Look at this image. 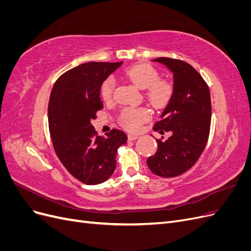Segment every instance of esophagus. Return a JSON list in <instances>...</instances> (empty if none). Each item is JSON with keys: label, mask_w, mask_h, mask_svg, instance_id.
<instances>
[{"label": "esophagus", "mask_w": 251, "mask_h": 251, "mask_svg": "<svg viewBox=\"0 0 251 251\" xmlns=\"http://www.w3.org/2000/svg\"><path fill=\"white\" fill-rule=\"evenodd\" d=\"M138 138V136L137 135H127V139L130 140V141H134V140H136Z\"/></svg>", "instance_id": "obj_1"}]
</instances>
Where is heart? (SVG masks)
Segmentation results:
<instances>
[{"mask_svg": "<svg viewBox=\"0 0 251 251\" xmlns=\"http://www.w3.org/2000/svg\"><path fill=\"white\" fill-rule=\"evenodd\" d=\"M124 75L140 89L147 90V98L155 109H164L172 101L175 94L173 82L168 79H159L160 75L155 68L148 64H138L126 68ZM115 79L105 78L100 86V97L105 102L112 100ZM150 118V112L146 108H125L119 114V124L128 131H137L140 126Z\"/></svg>", "mask_w": 251, "mask_h": 251, "instance_id": "1", "label": "heart"}]
</instances>
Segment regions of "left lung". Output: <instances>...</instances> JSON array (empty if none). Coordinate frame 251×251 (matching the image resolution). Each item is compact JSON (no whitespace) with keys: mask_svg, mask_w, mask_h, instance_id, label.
Wrapping results in <instances>:
<instances>
[{"mask_svg":"<svg viewBox=\"0 0 251 251\" xmlns=\"http://www.w3.org/2000/svg\"><path fill=\"white\" fill-rule=\"evenodd\" d=\"M174 73L175 94L154 126L169 139H157L158 150L148 159L149 169L159 177L173 178L187 172L198 161L206 147L211 119V101L206 81L194 67L183 60L158 57Z\"/></svg>","mask_w":251,"mask_h":251,"instance_id":"left-lung-1","label":"left lung"}]
</instances>
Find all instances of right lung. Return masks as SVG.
I'll use <instances>...</instances> for the list:
<instances>
[{"label": "right lung", "instance_id": "obj_1", "mask_svg": "<svg viewBox=\"0 0 251 251\" xmlns=\"http://www.w3.org/2000/svg\"><path fill=\"white\" fill-rule=\"evenodd\" d=\"M123 63L90 62L60 75L48 105L49 132L55 153L74 178L87 185L108 180L116 169V153L127 140L113 128L98 136L91 120L103 109L100 86Z\"/></svg>", "mask_w": 251, "mask_h": 251}]
</instances>
